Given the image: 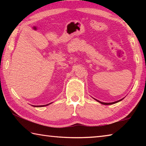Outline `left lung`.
<instances>
[{"label": "left lung", "instance_id": "1", "mask_svg": "<svg viewBox=\"0 0 146 146\" xmlns=\"http://www.w3.org/2000/svg\"><path fill=\"white\" fill-rule=\"evenodd\" d=\"M96 100V99H95ZM122 100H123V98L122 99H121V100H118V101H116V102H110V103H106V102H100V101H99V100H96L97 101V102H100V104H104V105H111V104H115V103H117V102H120V101H121Z\"/></svg>", "mask_w": 146, "mask_h": 146}]
</instances>
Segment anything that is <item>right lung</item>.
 Returning <instances> with one entry per match:
<instances>
[{
	"instance_id": "add662e5",
	"label": "right lung",
	"mask_w": 146,
	"mask_h": 146,
	"mask_svg": "<svg viewBox=\"0 0 146 146\" xmlns=\"http://www.w3.org/2000/svg\"><path fill=\"white\" fill-rule=\"evenodd\" d=\"M51 104V103H50ZM48 104L47 105H42V106H33V107H44V106H48L49 104Z\"/></svg>"
}]
</instances>
